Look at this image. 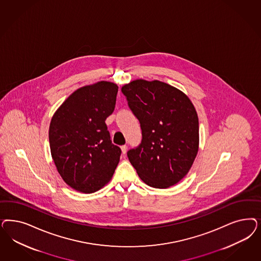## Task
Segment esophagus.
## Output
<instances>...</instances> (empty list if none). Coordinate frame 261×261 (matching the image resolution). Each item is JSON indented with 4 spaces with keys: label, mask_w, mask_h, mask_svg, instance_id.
<instances>
[{
    "label": "esophagus",
    "mask_w": 261,
    "mask_h": 261,
    "mask_svg": "<svg viewBox=\"0 0 261 261\" xmlns=\"http://www.w3.org/2000/svg\"><path fill=\"white\" fill-rule=\"evenodd\" d=\"M121 150H122V152H123L124 154H126V150H127V146H126V145H123V146L121 147Z\"/></svg>",
    "instance_id": "1"
}]
</instances>
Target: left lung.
<instances>
[{
    "mask_svg": "<svg viewBox=\"0 0 261 261\" xmlns=\"http://www.w3.org/2000/svg\"><path fill=\"white\" fill-rule=\"evenodd\" d=\"M138 119L141 143L127 151L146 185L168 188L186 176L199 149V120L185 93L160 81L136 80L122 87Z\"/></svg>",
    "mask_w": 261,
    "mask_h": 261,
    "instance_id": "1",
    "label": "left lung"
}]
</instances>
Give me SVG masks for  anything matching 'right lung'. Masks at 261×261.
I'll return each mask as SVG.
<instances>
[{
  "instance_id": "1",
  "label": "right lung",
  "mask_w": 261,
  "mask_h": 261,
  "mask_svg": "<svg viewBox=\"0 0 261 261\" xmlns=\"http://www.w3.org/2000/svg\"><path fill=\"white\" fill-rule=\"evenodd\" d=\"M117 92V85L110 82L86 85L51 118V158L63 180L76 191H98L117 167L122 151L111 142L105 122L115 109Z\"/></svg>"
}]
</instances>
